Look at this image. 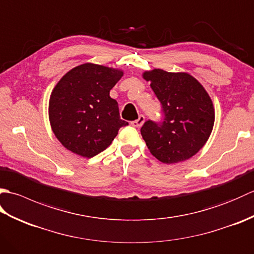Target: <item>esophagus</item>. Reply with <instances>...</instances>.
I'll return each instance as SVG.
<instances>
[{
    "mask_svg": "<svg viewBox=\"0 0 254 254\" xmlns=\"http://www.w3.org/2000/svg\"><path fill=\"white\" fill-rule=\"evenodd\" d=\"M145 121V117L144 116H139L137 120H134L131 122V126L134 127H141L143 126V123Z\"/></svg>",
    "mask_w": 254,
    "mask_h": 254,
    "instance_id": "esophagus-1",
    "label": "esophagus"
}]
</instances>
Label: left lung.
I'll list each match as a JSON object with an SVG mask.
<instances>
[{"mask_svg":"<svg viewBox=\"0 0 254 254\" xmlns=\"http://www.w3.org/2000/svg\"><path fill=\"white\" fill-rule=\"evenodd\" d=\"M143 76L163 107V120H148L141 127L150 153L164 164L191 158L213 130L214 107L206 90L187 73L155 68Z\"/></svg>","mask_w":254,"mask_h":254,"instance_id":"1","label":"left lung"}]
</instances>
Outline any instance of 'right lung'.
Instances as JSON below:
<instances>
[{
    "label": "right lung",
    "mask_w": 254,
    "mask_h": 254,
    "mask_svg": "<svg viewBox=\"0 0 254 254\" xmlns=\"http://www.w3.org/2000/svg\"><path fill=\"white\" fill-rule=\"evenodd\" d=\"M122 75L119 69L85 63L60 79L50 97L49 118L64 147L94 157L109 146L119 128L127 126L109 95Z\"/></svg>",
    "instance_id": "obj_1"
}]
</instances>
